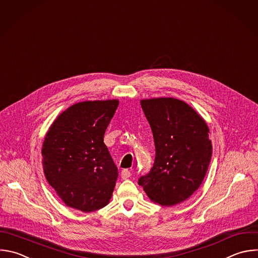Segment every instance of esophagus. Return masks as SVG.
Masks as SVG:
<instances>
[{
	"label": "esophagus",
	"mask_w": 258,
	"mask_h": 258,
	"mask_svg": "<svg viewBox=\"0 0 258 258\" xmlns=\"http://www.w3.org/2000/svg\"><path fill=\"white\" fill-rule=\"evenodd\" d=\"M121 178L124 180V179H127V178H130L131 177V175H132V173L130 172V170H127V169H123L122 171H121Z\"/></svg>",
	"instance_id": "34e87169"
}]
</instances>
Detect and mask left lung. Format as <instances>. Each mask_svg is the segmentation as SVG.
I'll return each mask as SVG.
<instances>
[{
  "instance_id": "left-lung-1",
  "label": "left lung",
  "mask_w": 258,
  "mask_h": 258,
  "mask_svg": "<svg viewBox=\"0 0 258 258\" xmlns=\"http://www.w3.org/2000/svg\"><path fill=\"white\" fill-rule=\"evenodd\" d=\"M150 123L156 156L138 183L149 199L171 207L187 200L201 186L212 158L206 121L185 102L174 98L141 101Z\"/></svg>"
}]
</instances>
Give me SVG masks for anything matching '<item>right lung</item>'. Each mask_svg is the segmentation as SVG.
<instances>
[{
	"mask_svg": "<svg viewBox=\"0 0 258 258\" xmlns=\"http://www.w3.org/2000/svg\"><path fill=\"white\" fill-rule=\"evenodd\" d=\"M118 100L72 105L49 127L42 146L43 171L62 202L85 213L105 207L118 170L103 143Z\"/></svg>",
	"mask_w": 258,
	"mask_h": 258,
	"instance_id": "add662e5",
	"label": "right lung"
}]
</instances>
